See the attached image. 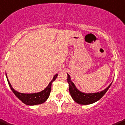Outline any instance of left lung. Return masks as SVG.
Listing matches in <instances>:
<instances>
[{"label": "left lung", "instance_id": "left-lung-1", "mask_svg": "<svg viewBox=\"0 0 125 125\" xmlns=\"http://www.w3.org/2000/svg\"><path fill=\"white\" fill-rule=\"evenodd\" d=\"M67 82L69 86V92L71 95L73 101L77 104L81 105H89V104H93L96 102L98 101L101 99L108 90L110 86L111 85V83L110 85L105 88L104 90L97 93H84L79 91L76 88L74 83L71 80L70 75L67 73Z\"/></svg>", "mask_w": 125, "mask_h": 125}]
</instances>
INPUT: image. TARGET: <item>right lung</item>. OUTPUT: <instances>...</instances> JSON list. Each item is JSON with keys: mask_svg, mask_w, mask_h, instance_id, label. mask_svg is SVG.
<instances>
[{"mask_svg": "<svg viewBox=\"0 0 125 125\" xmlns=\"http://www.w3.org/2000/svg\"><path fill=\"white\" fill-rule=\"evenodd\" d=\"M58 74L56 73V74L54 75L52 80L49 82L47 87L45 89L40 91V92L35 93H21L18 92V91L15 90L12 88V85H11L10 81H9L7 76H6H6L8 82L9 86H10V88L12 91V92L14 93V94L16 96V97H17V98L19 99H20L23 104H26V105L33 106V105L42 104L47 101L48 97H49L50 93L51 91V87H52V82L57 78Z\"/></svg>", "mask_w": 125, "mask_h": 125, "instance_id": "right-lung-1", "label": "right lung"}]
</instances>
